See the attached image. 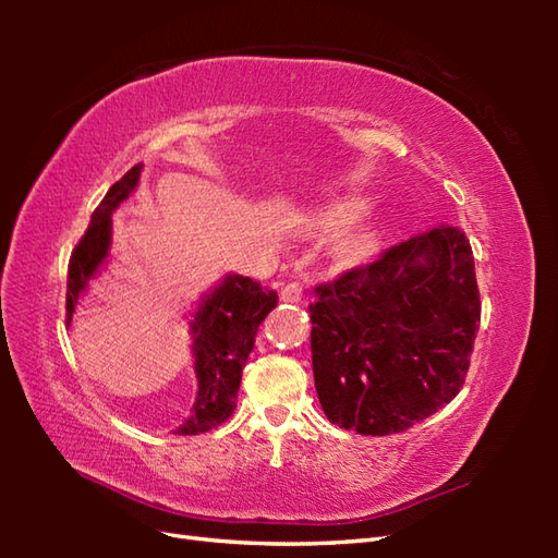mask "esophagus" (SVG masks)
I'll use <instances>...</instances> for the list:
<instances>
[{
	"label": "esophagus",
	"instance_id": "1",
	"mask_svg": "<svg viewBox=\"0 0 558 558\" xmlns=\"http://www.w3.org/2000/svg\"><path fill=\"white\" fill-rule=\"evenodd\" d=\"M302 298H304V290H302L300 282H288V286L280 290V300L282 302L298 304V302H302Z\"/></svg>",
	"mask_w": 558,
	"mask_h": 558
}]
</instances>
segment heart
I'll return each mask as SVG.
<instances>
[{"instance_id":"1","label":"heart","mask_w":558,"mask_h":558,"mask_svg":"<svg viewBox=\"0 0 558 558\" xmlns=\"http://www.w3.org/2000/svg\"><path fill=\"white\" fill-rule=\"evenodd\" d=\"M362 210H364V204L360 198L333 201V204H328L322 213H318V222H322L324 228L340 230L352 220H357ZM372 244H374V232L369 228H360L345 234V240H342V252H345L350 258H362L366 252H369Z\"/></svg>"}]
</instances>
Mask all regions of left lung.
<instances>
[{
	"mask_svg": "<svg viewBox=\"0 0 558 558\" xmlns=\"http://www.w3.org/2000/svg\"><path fill=\"white\" fill-rule=\"evenodd\" d=\"M316 294L314 381L340 429L405 432L460 393L482 306L465 232L438 225Z\"/></svg>",
	"mask_w": 558,
	"mask_h": 558,
	"instance_id": "8db88e82",
	"label": "left lung"
}]
</instances>
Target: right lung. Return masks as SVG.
Returning <instances> with one entry per match:
<instances>
[{
	"mask_svg": "<svg viewBox=\"0 0 558 558\" xmlns=\"http://www.w3.org/2000/svg\"><path fill=\"white\" fill-rule=\"evenodd\" d=\"M144 165H134L120 182L110 186L100 206L93 210L86 234L81 236L69 260L66 276V316L76 312L88 282L108 264L112 246V213L136 192ZM278 306V294L264 290L260 282L244 276H225L216 288L201 298L192 314V352L196 372V400L189 417L174 434L194 436L222 424L234 412L242 366L254 350L260 322Z\"/></svg>",
	"mask_w": 558,
	"mask_h": 558,
	"instance_id": "obj_1",
	"label": "right lung"
}]
</instances>
